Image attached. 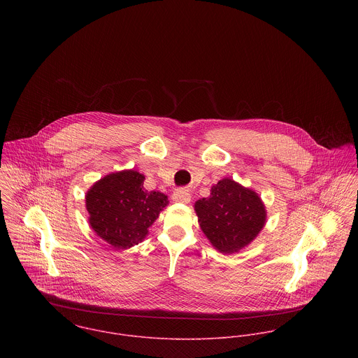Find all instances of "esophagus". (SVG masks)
<instances>
[{
    "label": "esophagus",
    "instance_id": "1",
    "mask_svg": "<svg viewBox=\"0 0 358 358\" xmlns=\"http://www.w3.org/2000/svg\"><path fill=\"white\" fill-rule=\"evenodd\" d=\"M172 200L176 201V203H183V204H187L190 203L192 200V194L189 190L186 189H176L172 194Z\"/></svg>",
    "mask_w": 358,
    "mask_h": 358
}]
</instances>
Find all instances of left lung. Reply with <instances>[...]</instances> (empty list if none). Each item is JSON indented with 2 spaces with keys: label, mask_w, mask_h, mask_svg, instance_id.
Returning a JSON list of instances; mask_svg holds the SVG:
<instances>
[{
  "label": "left lung",
  "mask_w": 358,
  "mask_h": 358,
  "mask_svg": "<svg viewBox=\"0 0 358 358\" xmlns=\"http://www.w3.org/2000/svg\"><path fill=\"white\" fill-rule=\"evenodd\" d=\"M200 226L212 245L233 254L248 245L266 220L264 205L255 192L231 179H222L210 189L208 199L196 205Z\"/></svg>",
  "instance_id": "8db88e82"
}]
</instances>
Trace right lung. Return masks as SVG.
I'll return each instance as SVG.
<instances>
[{
  "instance_id": "add662e5",
  "label": "right lung",
  "mask_w": 358,
  "mask_h": 358,
  "mask_svg": "<svg viewBox=\"0 0 358 358\" xmlns=\"http://www.w3.org/2000/svg\"><path fill=\"white\" fill-rule=\"evenodd\" d=\"M143 182L145 176L136 171L111 173L95 183L85 197L92 229L117 250L142 243L168 204L165 194L145 190Z\"/></svg>"
}]
</instances>
